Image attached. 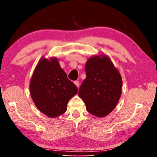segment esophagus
Returning a JSON list of instances; mask_svg holds the SVG:
<instances>
[{"label": "esophagus", "mask_w": 157, "mask_h": 157, "mask_svg": "<svg viewBox=\"0 0 157 157\" xmlns=\"http://www.w3.org/2000/svg\"><path fill=\"white\" fill-rule=\"evenodd\" d=\"M74 84H75L76 85V86L78 87V88H79V82L78 81H75L74 82Z\"/></svg>", "instance_id": "obj_1"}]
</instances>
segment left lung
<instances>
[{"label": "left lung", "mask_w": 157, "mask_h": 157, "mask_svg": "<svg viewBox=\"0 0 157 157\" xmlns=\"http://www.w3.org/2000/svg\"><path fill=\"white\" fill-rule=\"evenodd\" d=\"M86 78L82 82L78 95L86 105L88 112L103 118L118 104L123 81L120 73L106 55L89 58L85 65Z\"/></svg>", "instance_id": "obj_1"}]
</instances>
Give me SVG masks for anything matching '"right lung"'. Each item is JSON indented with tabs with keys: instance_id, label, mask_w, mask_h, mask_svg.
Instances as JSON below:
<instances>
[{
	"instance_id": "obj_1",
	"label": "right lung",
	"mask_w": 157,
	"mask_h": 157,
	"mask_svg": "<svg viewBox=\"0 0 157 157\" xmlns=\"http://www.w3.org/2000/svg\"><path fill=\"white\" fill-rule=\"evenodd\" d=\"M78 90L67 78L56 57H41L30 83L31 98L36 108L50 118L66 112L69 100Z\"/></svg>"
}]
</instances>
